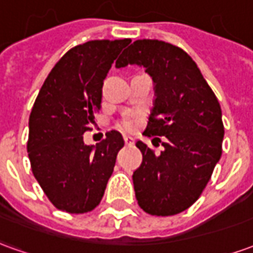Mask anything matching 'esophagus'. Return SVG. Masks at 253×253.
<instances>
[{
    "label": "esophagus",
    "mask_w": 253,
    "mask_h": 253,
    "mask_svg": "<svg viewBox=\"0 0 253 253\" xmlns=\"http://www.w3.org/2000/svg\"><path fill=\"white\" fill-rule=\"evenodd\" d=\"M123 139H125V143H126V145H134V139H132L131 137H128V135H125Z\"/></svg>",
    "instance_id": "esophagus-1"
}]
</instances>
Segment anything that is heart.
I'll return each instance as SVG.
<instances>
[{"label": "heart", "mask_w": 253, "mask_h": 253, "mask_svg": "<svg viewBox=\"0 0 253 253\" xmlns=\"http://www.w3.org/2000/svg\"><path fill=\"white\" fill-rule=\"evenodd\" d=\"M122 127L123 128H126V130H130V128H132V126H134V119H132L131 116H126L123 121H122Z\"/></svg>", "instance_id": "1"}]
</instances>
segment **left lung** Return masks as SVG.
Listing matches in <instances>:
<instances>
[{
    "label": "left lung",
    "instance_id": "1",
    "mask_svg": "<svg viewBox=\"0 0 253 253\" xmlns=\"http://www.w3.org/2000/svg\"><path fill=\"white\" fill-rule=\"evenodd\" d=\"M127 65L143 66L154 83L156 99L143 134L164 137L159 156L137 142L142 164L132 173L135 198L148 214L175 215L201 196L221 159L225 132L221 105L180 47L135 41L116 61V67Z\"/></svg>",
    "mask_w": 253,
    "mask_h": 253
}]
</instances>
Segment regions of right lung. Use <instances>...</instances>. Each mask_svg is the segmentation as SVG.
<instances>
[{
	"mask_svg": "<svg viewBox=\"0 0 253 253\" xmlns=\"http://www.w3.org/2000/svg\"><path fill=\"white\" fill-rule=\"evenodd\" d=\"M130 42L90 41L70 48L52 67L34 103L28 157L35 179L58 210L88 212L104 195L125 141L112 130L96 146H88L83 134L101 107L107 73Z\"/></svg>",
	"mask_w": 253,
	"mask_h": 253,
	"instance_id": "right-lung-1",
	"label": "right lung"
}]
</instances>
